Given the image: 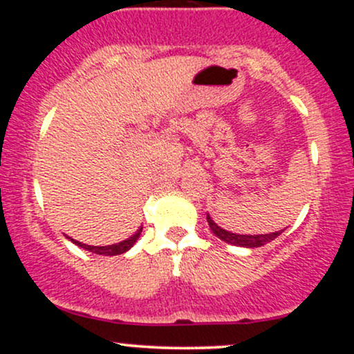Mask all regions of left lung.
Here are the masks:
<instances>
[{
    "instance_id": "1",
    "label": "left lung",
    "mask_w": 354,
    "mask_h": 354,
    "mask_svg": "<svg viewBox=\"0 0 354 354\" xmlns=\"http://www.w3.org/2000/svg\"><path fill=\"white\" fill-rule=\"evenodd\" d=\"M206 219H208V225H209L211 231L214 233V236L223 239L225 243H230V245L243 246V248H259V246L266 245V243L273 241L274 238H278L279 234L284 231V230H281V231H276V233H270V234H236V233H231V231L223 230L221 226H218L216 223L211 219L209 214H206Z\"/></svg>"
}]
</instances>
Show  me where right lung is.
<instances>
[{
	"mask_svg": "<svg viewBox=\"0 0 354 354\" xmlns=\"http://www.w3.org/2000/svg\"><path fill=\"white\" fill-rule=\"evenodd\" d=\"M141 231H143V228L138 230L136 233L133 234V236H129L128 239H124V241H120V243H116V245H109V246H89V245H83V243L76 241V239H73V238H70V239H71L73 243H75L76 246L83 248V250H86V251H91V253L103 254V256H116V254L126 253V251H128L129 248L135 245L136 239L140 238Z\"/></svg>",
	"mask_w": 354,
	"mask_h": 354,
	"instance_id": "add662e5",
	"label": "right lung"
}]
</instances>
